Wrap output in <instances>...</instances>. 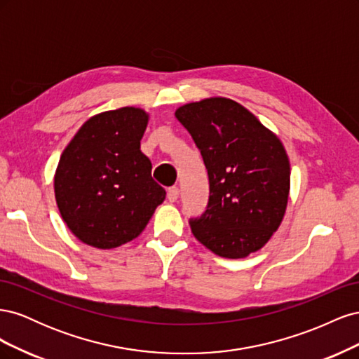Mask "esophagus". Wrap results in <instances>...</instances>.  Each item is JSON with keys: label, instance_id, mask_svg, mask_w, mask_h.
<instances>
[{"label": "esophagus", "instance_id": "esophagus-1", "mask_svg": "<svg viewBox=\"0 0 359 359\" xmlns=\"http://www.w3.org/2000/svg\"><path fill=\"white\" fill-rule=\"evenodd\" d=\"M178 196H180V189L177 186H173V187H170L168 190V199H169V202H175L178 199Z\"/></svg>", "mask_w": 359, "mask_h": 359}]
</instances>
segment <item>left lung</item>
Instances as JSON below:
<instances>
[{"label":"left lung","instance_id":"obj_1","mask_svg":"<svg viewBox=\"0 0 359 359\" xmlns=\"http://www.w3.org/2000/svg\"><path fill=\"white\" fill-rule=\"evenodd\" d=\"M208 170L210 199L190 219L193 235L212 253L241 259L262 248L283 220L290 166L280 139L244 106L206 99L177 109Z\"/></svg>","mask_w":359,"mask_h":359}]
</instances>
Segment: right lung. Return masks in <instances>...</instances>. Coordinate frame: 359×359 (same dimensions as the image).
Returning a JSON list of instances; mask_svg holds the SVG:
<instances>
[{
  "instance_id": "right-lung-1",
  "label": "right lung",
  "mask_w": 359,
  "mask_h": 359,
  "mask_svg": "<svg viewBox=\"0 0 359 359\" xmlns=\"http://www.w3.org/2000/svg\"><path fill=\"white\" fill-rule=\"evenodd\" d=\"M148 115L121 107L90 118L61 154L55 199L62 220L85 244L115 248L145 229L166 191L140 151Z\"/></svg>"
}]
</instances>
